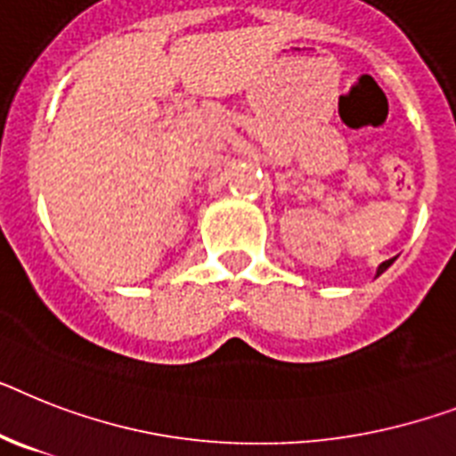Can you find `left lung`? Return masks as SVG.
I'll list each match as a JSON object with an SVG mask.
<instances>
[{"instance_id": "left-lung-1", "label": "left lung", "mask_w": 456, "mask_h": 456, "mask_svg": "<svg viewBox=\"0 0 456 456\" xmlns=\"http://www.w3.org/2000/svg\"><path fill=\"white\" fill-rule=\"evenodd\" d=\"M391 263H394V258H389V261H385V263H382V265H379V268H378V274H382V273H385V270L389 268Z\"/></svg>"}]
</instances>
